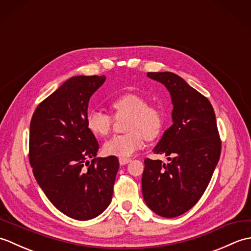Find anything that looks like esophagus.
I'll list each match as a JSON object with an SVG mask.
<instances>
[{"label": "esophagus", "mask_w": 251, "mask_h": 251, "mask_svg": "<svg viewBox=\"0 0 251 251\" xmlns=\"http://www.w3.org/2000/svg\"><path fill=\"white\" fill-rule=\"evenodd\" d=\"M131 161V159L130 158H125V157H120L119 158V162H120V164L121 165H125V164H128L129 162Z\"/></svg>", "instance_id": "esophagus-1"}]
</instances>
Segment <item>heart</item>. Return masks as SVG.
Segmentation results:
<instances>
[{"label": "heart", "mask_w": 251, "mask_h": 251, "mask_svg": "<svg viewBox=\"0 0 251 251\" xmlns=\"http://www.w3.org/2000/svg\"><path fill=\"white\" fill-rule=\"evenodd\" d=\"M116 117L128 116L126 122V135H117L103 143L104 154L117 157H129L142 148L143 139H154L161 132L164 125V114L157 106L149 105L147 98L135 93H127L114 98L110 103ZM87 128L97 136L108 135L113 117L99 109L88 111L86 115Z\"/></svg>", "instance_id": "obj_1"}]
</instances>
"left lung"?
I'll list each match as a JSON object with an SVG mask.
<instances>
[{
    "label": "left lung",
    "mask_w": 251,
    "mask_h": 251,
    "mask_svg": "<svg viewBox=\"0 0 251 251\" xmlns=\"http://www.w3.org/2000/svg\"><path fill=\"white\" fill-rule=\"evenodd\" d=\"M172 96L173 125L154 153L168 163L145 159L142 194L155 214L175 218L190 210L204 194L221 154L214 108L205 96L172 72H148Z\"/></svg>",
    "instance_id": "left-lung-1"
}]
</instances>
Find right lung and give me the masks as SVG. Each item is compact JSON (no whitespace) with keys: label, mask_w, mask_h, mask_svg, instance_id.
<instances>
[{"label":"right lung","mask_w":251,"mask_h":251,"mask_svg":"<svg viewBox=\"0 0 251 251\" xmlns=\"http://www.w3.org/2000/svg\"><path fill=\"white\" fill-rule=\"evenodd\" d=\"M104 81L69 78L37 105L30 123L29 162L37 183L58 210L81 221L110 205L120 167L116 156L96 157L98 141L86 125L89 99Z\"/></svg>","instance_id":"obj_1"}]
</instances>
